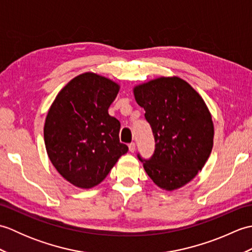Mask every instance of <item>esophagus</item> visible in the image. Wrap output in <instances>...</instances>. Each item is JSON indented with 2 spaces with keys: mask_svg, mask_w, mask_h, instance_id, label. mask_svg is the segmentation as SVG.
I'll return each instance as SVG.
<instances>
[{
  "mask_svg": "<svg viewBox=\"0 0 252 252\" xmlns=\"http://www.w3.org/2000/svg\"><path fill=\"white\" fill-rule=\"evenodd\" d=\"M129 151H130L131 153H134V152H135V143L129 144Z\"/></svg>",
  "mask_w": 252,
  "mask_h": 252,
  "instance_id": "1",
  "label": "esophagus"
}]
</instances>
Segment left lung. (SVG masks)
<instances>
[{
    "label": "left lung",
    "mask_w": 252,
    "mask_h": 252,
    "mask_svg": "<svg viewBox=\"0 0 252 252\" xmlns=\"http://www.w3.org/2000/svg\"><path fill=\"white\" fill-rule=\"evenodd\" d=\"M145 109L155 151L151 158L137 154L146 173L163 189H180L195 178L213 146V123L205 101L184 80L159 78L134 89Z\"/></svg>",
    "instance_id": "1"
}]
</instances>
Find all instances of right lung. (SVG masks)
Wrapping results in <instances>:
<instances>
[{
	"label": "right lung",
	"mask_w": 252,
	"mask_h": 252,
	"mask_svg": "<svg viewBox=\"0 0 252 252\" xmlns=\"http://www.w3.org/2000/svg\"><path fill=\"white\" fill-rule=\"evenodd\" d=\"M119 91L111 80L87 72L72 79L52 104L44 126L47 155L63 179L80 189L103 181L129 148L120 122L108 114Z\"/></svg>",
	"instance_id": "add662e5"
}]
</instances>
